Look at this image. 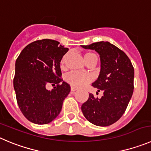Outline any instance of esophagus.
Instances as JSON below:
<instances>
[{
    "label": "esophagus",
    "mask_w": 151,
    "mask_h": 151,
    "mask_svg": "<svg viewBox=\"0 0 151 151\" xmlns=\"http://www.w3.org/2000/svg\"><path fill=\"white\" fill-rule=\"evenodd\" d=\"M77 88H74V87H71V91H72V92H74V91H77Z\"/></svg>",
    "instance_id": "1"
}]
</instances>
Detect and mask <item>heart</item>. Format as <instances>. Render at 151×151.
<instances>
[{"mask_svg": "<svg viewBox=\"0 0 151 151\" xmlns=\"http://www.w3.org/2000/svg\"><path fill=\"white\" fill-rule=\"evenodd\" d=\"M68 58V54L64 55L62 58L61 62H60V66H61L62 69L65 68ZM84 58H85L86 64L91 63H94L96 64L97 60H98L96 55L95 53H90V52H87L84 54ZM91 80H92V78L89 74L80 72H71L67 74L65 77L66 82L74 88H81V87L85 86L87 84L90 83Z\"/></svg>", "mask_w": 151, "mask_h": 151, "instance_id": "obj_1", "label": "heart"}]
</instances>
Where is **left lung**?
Wrapping results in <instances>:
<instances>
[{"instance_id":"8db88e82","label":"left lung","mask_w":151,"mask_h":151,"mask_svg":"<svg viewBox=\"0 0 151 151\" xmlns=\"http://www.w3.org/2000/svg\"><path fill=\"white\" fill-rule=\"evenodd\" d=\"M81 47L95 50L100 55L101 71L92 86L98 91H104L100 99L89 94L81 109L85 118L93 124L109 126L120 119L132 98L134 68L126 53L109 42Z\"/></svg>"}]
</instances>
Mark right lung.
Returning a JSON list of instances; mask_svg holds the SVG:
<instances>
[{
    "label": "right lung",
    "instance_id": "add662e5",
    "mask_svg": "<svg viewBox=\"0 0 151 151\" xmlns=\"http://www.w3.org/2000/svg\"><path fill=\"white\" fill-rule=\"evenodd\" d=\"M68 51L57 41L42 39L29 44L17 58L14 89L21 111L32 123L48 124L61 112L71 91L70 86L60 79V62ZM49 83L57 86L47 90Z\"/></svg>",
    "mask_w": 151,
    "mask_h": 151
}]
</instances>
